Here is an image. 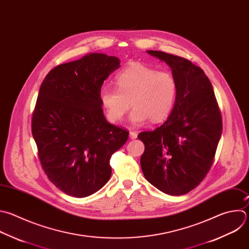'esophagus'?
Wrapping results in <instances>:
<instances>
[{
	"label": "esophagus",
	"instance_id": "obj_1",
	"mask_svg": "<svg viewBox=\"0 0 249 249\" xmlns=\"http://www.w3.org/2000/svg\"><path fill=\"white\" fill-rule=\"evenodd\" d=\"M138 137V134L134 131H131L130 132V139H136Z\"/></svg>",
	"mask_w": 249,
	"mask_h": 249
}]
</instances>
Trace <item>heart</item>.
Segmentation results:
<instances>
[{
	"instance_id": "obj_1",
	"label": "heart",
	"mask_w": 249,
	"mask_h": 249,
	"mask_svg": "<svg viewBox=\"0 0 249 249\" xmlns=\"http://www.w3.org/2000/svg\"><path fill=\"white\" fill-rule=\"evenodd\" d=\"M115 83L116 89L105 86L100 92L102 106L110 122L122 120L131 105L135 107L130 121L135 126L142 125L149 118L161 121L173 109L177 83L167 71H157L138 62L120 72Z\"/></svg>"
}]
</instances>
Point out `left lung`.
Returning <instances> with one entry per match:
<instances>
[{"label":"left lung","mask_w":249,"mask_h":249,"mask_svg":"<svg viewBox=\"0 0 249 249\" xmlns=\"http://www.w3.org/2000/svg\"><path fill=\"white\" fill-rule=\"evenodd\" d=\"M146 53L167 63L177 83L174 107L160 127L142 132L141 167L145 179L170 196L186 195L207 175L222 134V116L204 71L192 61L159 51Z\"/></svg>","instance_id":"obj_1"}]
</instances>
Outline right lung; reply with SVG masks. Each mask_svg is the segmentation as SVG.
I'll return each mask as SVG.
<instances>
[{
    "mask_svg": "<svg viewBox=\"0 0 249 249\" xmlns=\"http://www.w3.org/2000/svg\"><path fill=\"white\" fill-rule=\"evenodd\" d=\"M120 67L116 56L90 53L55 66L45 77L32 116V135L49 180L64 194L86 197L111 176L109 160L129 132L107 122L100 92Z\"/></svg>",
    "mask_w": 249,
    "mask_h": 249,
    "instance_id": "add662e5",
    "label": "right lung"
}]
</instances>
